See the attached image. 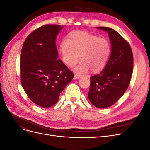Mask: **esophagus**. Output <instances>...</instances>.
<instances>
[{"instance_id": "esophagus-1", "label": "esophagus", "mask_w": 150, "mask_h": 150, "mask_svg": "<svg viewBox=\"0 0 150 150\" xmlns=\"http://www.w3.org/2000/svg\"><path fill=\"white\" fill-rule=\"evenodd\" d=\"M81 78V76H78V75H74V80H76V79H80Z\"/></svg>"}]
</instances>
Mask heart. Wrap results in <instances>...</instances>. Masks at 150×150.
Here are the masks:
<instances>
[{"instance_id": "heart-1", "label": "heart", "mask_w": 150, "mask_h": 150, "mask_svg": "<svg viewBox=\"0 0 150 150\" xmlns=\"http://www.w3.org/2000/svg\"><path fill=\"white\" fill-rule=\"evenodd\" d=\"M62 61L69 67H73L79 59L81 61L74 68L78 76L89 70L98 72L105 67L111 54V44L104 38L86 31L74 30L67 39H63L59 45Z\"/></svg>"}]
</instances>
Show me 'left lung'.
<instances>
[{"mask_svg":"<svg viewBox=\"0 0 150 150\" xmlns=\"http://www.w3.org/2000/svg\"><path fill=\"white\" fill-rule=\"evenodd\" d=\"M108 33L111 46L110 58L104 69L90 78L89 100L98 108L113 105L128 89L133 73V56L128 42L110 28L96 27Z\"/></svg>","mask_w":150,"mask_h":150,"instance_id":"left-lung-1","label":"left lung"}]
</instances>
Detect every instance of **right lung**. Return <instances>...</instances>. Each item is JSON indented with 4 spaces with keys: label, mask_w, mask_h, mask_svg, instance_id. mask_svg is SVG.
Wrapping results in <instances>:
<instances>
[{
    "label": "right lung",
    "mask_w": 150,
    "mask_h": 150,
    "mask_svg": "<svg viewBox=\"0 0 150 150\" xmlns=\"http://www.w3.org/2000/svg\"><path fill=\"white\" fill-rule=\"evenodd\" d=\"M64 26L45 25L26 38L21 54V80L30 100L42 108L54 106L74 74L58 59L56 40Z\"/></svg>",
    "instance_id": "right-lung-1"
}]
</instances>
